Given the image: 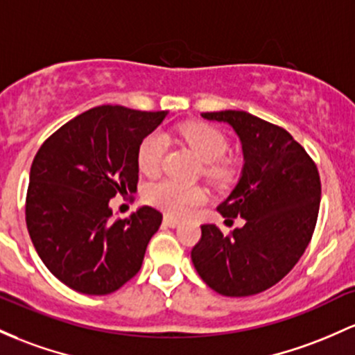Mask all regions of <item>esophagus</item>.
Returning a JSON list of instances; mask_svg holds the SVG:
<instances>
[{"label": "esophagus", "instance_id": "34e87169", "mask_svg": "<svg viewBox=\"0 0 355 355\" xmlns=\"http://www.w3.org/2000/svg\"><path fill=\"white\" fill-rule=\"evenodd\" d=\"M163 224H165L166 227H177V225L180 224V222H178L177 219H173V217L165 216V217H163Z\"/></svg>", "mask_w": 355, "mask_h": 355}]
</instances>
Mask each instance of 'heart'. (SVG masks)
<instances>
[{
	"label": "heart",
	"mask_w": 355,
	"mask_h": 355,
	"mask_svg": "<svg viewBox=\"0 0 355 355\" xmlns=\"http://www.w3.org/2000/svg\"><path fill=\"white\" fill-rule=\"evenodd\" d=\"M182 139L189 145L190 150L197 155L202 163L207 165V175L224 173V165L220 159L227 151V139L217 128L205 123H187L178 130ZM166 141L162 135H148L138 148V168L141 173L155 175L162 166L165 157ZM148 204L166 212L168 216L184 217L190 209L200 205L205 200V193L197 187H187L173 180H159L148 185L145 190Z\"/></svg>",
	"instance_id": "b5f03b06"
}]
</instances>
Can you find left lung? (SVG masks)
<instances>
[{"mask_svg":"<svg viewBox=\"0 0 355 355\" xmlns=\"http://www.w3.org/2000/svg\"><path fill=\"white\" fill-rule=\"evenodd\" d=\"M202 118L227 123L239 136L243 171L217 210L246 224L231 234L202 225L192 263L217 293L251 297L282 282L305 252L320 209V175L303 146L276 124L231 109Z\"/></svg>","mask_w":355,"mask_h":355,"instance_id":"1","label":"left lung"}]
</instances>
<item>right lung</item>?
<instances>
[{"instance_id": "right-lung-1", "label": "right lung", "mask_w": 355, "mask_h": 355, "mask_svg": "<svg viewBox=\"0 0 355 355\" xmlns=\"http://www.w3.org/2000/svg\"><path fill=\"white\" fill-rule=\"evenodd\" d=\"M165 116L92 107L65 123L35 155L26 227L45 266L72 290L112 293L141 268L162 214L143 205L114 220L109 200L136 192L138 148Z\"/></svg>"}]
</instances>
